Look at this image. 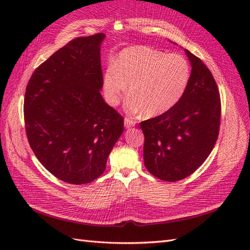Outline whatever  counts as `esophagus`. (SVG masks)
<instances>
[{"mask_svg": "<svg viewBox=\"0 0 250 250\" xmlns=\"http://www.w3.org/2000/svg\"><path fill=\"white\" fill-rule=\"evenodd\" d=\"M124 125H125L126 128H130V127H132V126L135 125V122H134V121H133L131 118L126 117V118L124 119Z\"/></svg>", "mask_w": 250, "mask_h": 250, "instance_id": "obj_1", "label": "esophagus"}]
</instances>
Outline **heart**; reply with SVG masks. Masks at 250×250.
I'll return each instance as SVG.
<instances>
[{"mask_svg":"<svg viewBox=\"0 0 250 250\" xmlns=\"http://www.w3.org/2000/svg\"><path fill=\"white\" fill-rule=\"evenodd\" d=\"M191 79L188 60L144 46L124 49L113 69L104 74V92L110 105H117L129 85L126 109L147 117L169 111L184 97Z\"/></svg>","mask_w":250,"mask_h":250,"instance_id":"1","label":"heart"}]
</instances>
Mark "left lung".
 I'll use <instances>...</instances> for the list:
<instances>
[{"label": "left lung", "instance_id": "left-lung-1", "mask_svg": "<svg viewBox=\"0 0 250 250\" xmlns=\"http://www.w3.org/2000/svg\"><path fill=\"white\" fill-rule=\"evenodd\" d=\"M192 66L184 97L169 111L141 122L144 163L165 181L181 180L197 170L219 134L221 103L216 81L201 60L185 50Z\"/></svg>", "mask_w": 250, "mask_h": 250}]
</instances>
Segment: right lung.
Segmentation results:
<instances>
[{"instance_id":"obj_1","label":"right lung","mask_w":250,"mask_h":250,"mask_svg":"<svg viewBox=\"0 0 250 250\" xmlns=\"http://www.w3.org/2000/svg\"><path fill=\"white\" fill-rule=\"evenodd\" d=\"M104 33L78 37L32 74L26 87V133L37 160L55 177L84 185L99 177L123 133L124 119L103 100Z\"/></svg>"}]
</instances>
